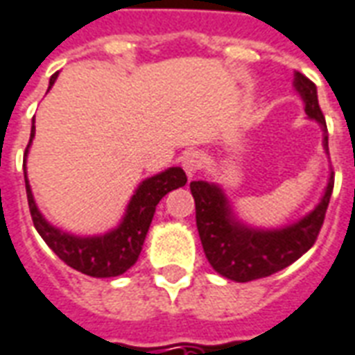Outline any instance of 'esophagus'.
<instances>
[{
  "instance_id": "34e87169",
  "label": "esophagus",
  "mask_w": 355,
  "mask_h": 355,
  "mask_svg": "<svg viewBox=\"0 0 355 355\" xmlns=\"http://www.w3.org/2000/svg\"><path fill=\"white\" fill-rule=\"evenodd\" d=\"M202 155L198 151H189L183 155V159H181V166H183V170L187 172L189 178H193V175L200 170V166H202Z\"/></svg>"
}]
</instances>
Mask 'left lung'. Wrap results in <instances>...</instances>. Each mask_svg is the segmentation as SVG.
Wrapping results in <instances>:
<instances>
[{"label": "left lung", "mask_w": 355, "mask_h": 355, "mask_svg": "<svg viewBox=\"0 0 355 355\" xmlns=\"http://www.w3.org/2000/svg\"><path fill=\"white\" fill-rule=\"evenodd\" d=\"M293 85L304 102L306 115L322 126L323 149L329 153L327 126L318 103L315 85L299 71L295 73ZM333 185L335 178L331 172L320 204L299 221L282 229H253L234 217L231 204L219 185L209 181H191V193L196 208V229L209 265L229 280L252 282L270 276L295 263L314 245L320 234Z\"/></svg>", "instance_id": "left-lung-1"}]
</instances>
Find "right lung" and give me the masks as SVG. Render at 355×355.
Returning a JSON list of instances; mask_svg holds the SVG:
<instances>
[{
	"instance_id": "1",
	"label": "right lung",
	"mask_w": 355,
	"mask_h": 355,
	"mask_svg": "<svg viewBox=\"0 0 355 355\" xmlns=\"http://www.w3.org/2000/svg\"><path fill=\"white\" fill-rule=\"evenodd\" d=\"M56 77H58V73L51 77L49 89L54 85ZM33 136H35V126H32L30 144L26 147L24 168L28 149L32 146ZM24 180L33 227L40 232V236L45 240L46 245L66 265L75 268V270L92 276V278H111V276L124 274L138 261L157 204L170 191L183 187L187 183V175L180 166H172L164 172H160V174L141 181L139 187L136 189V193L132 195L128 206H126L123 221L113 231L100 234V236H75V234L60 231L54 225L49 223L33 200L26 170Z\"/></svg>"
}]
</instances>
